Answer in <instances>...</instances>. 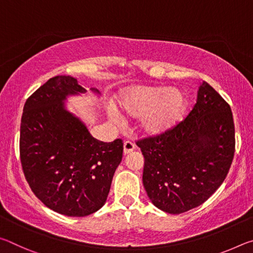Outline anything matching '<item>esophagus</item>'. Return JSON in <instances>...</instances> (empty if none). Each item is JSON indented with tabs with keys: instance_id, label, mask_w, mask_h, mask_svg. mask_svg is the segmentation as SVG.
Segmentation results:
<instances>
[{
	"instance_id": "obj_1",
	"label": "esophagus",
	"mask_w": 253,
	"mask_h": 253,
	"mask_svg": "<svg viewBox=\"0 0 253 253\" xmlns=\"http://www.w3.org/2000/svg\"><path fill=\"white\" fill-rule=\"evenodd\" d=\"M134 149H135V144L132 142L127 140V142L124 143V154H125V155L131 153Z\"/></svg>"
}]
</instances>
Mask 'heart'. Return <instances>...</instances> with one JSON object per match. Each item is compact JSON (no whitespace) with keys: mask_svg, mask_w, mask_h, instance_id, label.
<instances>
[{"mask_svg":"<svg viewBox=\"0 0 253 253\" xmlns=\"http://www.w3.org/2000/svg\"><path fill=\"white\" fill-rule=\"evenodd\" d=\"M118 105L124 113L139 117V129L145 135L161 136L177 126L185 115L188 98L181 88L164 85H134L121 95ZM110 118L123 122V116L115 107L108 109Z\"/></svg>","mask_w":253,"mask_h":253,"instance_id":"b5f03b06","label":"heart"}]
</instances>
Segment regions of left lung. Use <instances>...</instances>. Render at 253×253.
Segmentation results:
<instances>
[{
	"mask_svg": "<svg viewBox=\"0 0 253 253\" xmlns=\"http://www.w3.org/2000/svg\"><path fill=\"white\" fill-rule=\"evenodd\" d=\"M234 145L230 106L203 81L196 104L182 123L164 135L137 142L149 200L170 214L204 203L228 175Z\"/></svg>",
	"mask_w": 253,
	"mask_h": 253,
	"instance_id": "left-lung-1",
	"label": "left lung"
}]
</instances>
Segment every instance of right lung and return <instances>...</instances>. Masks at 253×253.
I'll list each match as a JSON object with an SVG mask.
<instances>
[{
  "label": "right lung",
  "mask_w": 253,
  "mask_h": 253,
  "mask_svg": "<svg viewBox=\"0 0 253 253\" xmlns=\"http://www.w3.org/2000/svg\"><path fill=\"white\" fill-rule=\"evenodd\" d=\"M84 92L74 77L55 76L28 98L21 119L24 176L45 207L67 216H87L102 208L123 158L122 139H95L67 108L68 97Z\"/></svg>",
  "instance_id": "1"
}]
</instances>
